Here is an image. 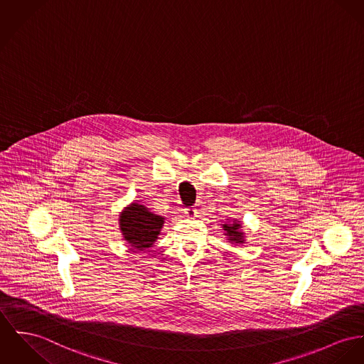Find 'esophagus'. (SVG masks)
<instances>
[{
	"label": "esophagus",
	"instance_id": "obj_1",
	"mask_svg": "<svg viewBox=\"0 0 364 364\" xmlns=\"http://www.w3.org/2000/svg\"><path fill=\"white\" fill-rule=\"evenodd\" d=\"M184 215H186V218H188V219H196V216H198V210H196V208H186L184 209Z\"/></svg>",
	"mask_w": 364,
	"mask_h": 364
}]
</instances>
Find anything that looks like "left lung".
Returning a JSON list of instances; mask_svg holds the SVG:
<instances>
[{
    "label": "left lung",
    "instance_id": "left-lung-1",
    "mask_svg": "<svg viewBox=\"0 0 364 364\" xmlns=\"http://www.w3.org/2000/svg\"><path fill=\"white\" fill-rule=\"evenodd\" d=\"M224 230V235L230 244L234 245H242L245 244V231L242 228V223L238 219H225L222 224Z\"/></svg>",
    "mask_w": 364,
    "mask_h": 364
}]
</instances>
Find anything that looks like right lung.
<instances>
[{
	"label": "right lung",
	"instance_id": "add662e5",
	"mask_svg": "<svg viewBox=\"0 0 364 364\" xmlns=\"http://www.w3.org/2000/svg\"><path fill=\"white\" fill-rule=\"evenodd\" d=\"M165 218L149 210L140 202H132L119 213V230L129 247L146 251L156 242Z\"/></svg>",
	"mask_w": 364,
	"mask_h": 364
}]
</instances>
